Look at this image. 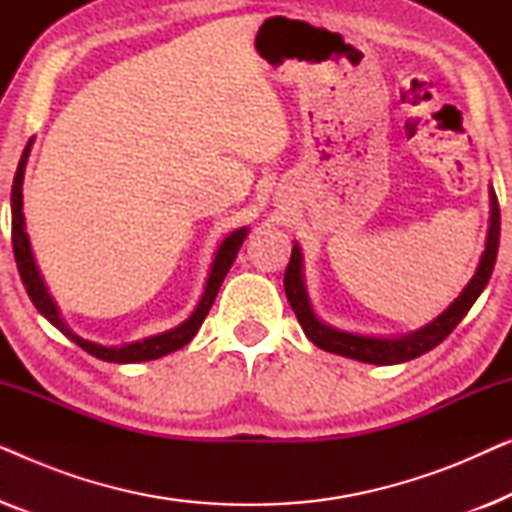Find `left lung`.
<instances>
[{"label": "left lung", "instance_id": "left-lung-1", "mask_svg": "<svg viewBox=\"0 0 512 512\" xmlns=\"http://www.w3.org/2000/svg\"><path fill=\"white\" fill-rule=\"evenodd\" d=\"M499 237H501V209L499 200H496L494 188L489 186V228H487V240L485 251H482L478 268L471 282L464 286V291L447 305L443 314H438L431 324L412 331L408 335H396V338H380V335H359L340 331L326 321H321L314 312L307 296L305 286V261H303V249L296 242L291 249V261L289 268L284 272V291L289 298V305L296 312L298 324L303 326L307 338L324 352L347 356V359L361 361V363H375V366H394V363H405L410 359H417L426 352H431L433 347L440 345L447 335H450L461 319L466 317L475 300L492 277L494 263H496V251H499Z\"/></svg>", "mask_w": 512, "mask_h": 512}]
</instances>
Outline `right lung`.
I'll use <instances>...</instances> for the list:
<instances>
[{
	"label": "right lung",
	"instance_id": "add662e5",
	"mask_svg": "<svg viewBox=\"0 0 512 512\" xmlns=\"http://www.w3.org/2000/svg\"><path fill=\"white\" fill-rule=\"evenodd\" d=\"M34 137L27 142L23 156H20L16 177H13V188H11V242H13V256H16V265L20 272V279H23L25 291L34 307L44 314V317L51 321V324L58 328L62 335H67L69 340L76 342L81 349H86L88 354H93L95 359L109 361V363H137V361H151V359H160V356H167L170 352H177L184 345H188L198 333V328L205 321L209 307H212L216 293H219L223 279H226L230 265L237 258V251H240L242 242L247 240L249 228H237L233 233H228L223 237L219 247L214 251V261L209 265V275L205 282V291L195 305V310L191 312V317L186 321H181L179 326L170 328V331L151 335V338L137 340V342H128V345L121 347H107V345H97V342L83 340L81 335H76L72 328L67 326V321L62 319L60 307L55 303L51 293H48V286L41 277L37 258H34L32 244H30V235L25 230V214H23V181H25V165L27 158H30Z\"/></svg>",
	"mask_w": 512,
	"mask_h": 512
}]
</instances>
